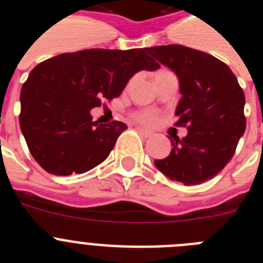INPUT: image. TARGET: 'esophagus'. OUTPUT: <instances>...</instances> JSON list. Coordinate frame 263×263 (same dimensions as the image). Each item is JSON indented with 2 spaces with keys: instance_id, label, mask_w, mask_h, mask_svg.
Wrapping results in <instances>:
<instances>
[{
  "instance_id": "1",
  "label": "esophagus",
  "mask_w": 263,
  "mask_h": 263,
  "mask_svg": "<svg viewBox=\"0 0 263 263\" xmlns=\"http://www.w3.org/2000/svg\"><path fill=\"white\" fill-rule=\"evenodd\" d=\"M137 130H138V133L141 134L142 137H145V138H150V137L153 136V133H150V132H147V130L142 129V127H137Z\"/></svg>"
}]
</instances>
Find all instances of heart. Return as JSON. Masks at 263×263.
Listing matches in <instances>:
<instances>
[{
	"label": "heart",
	"mask_w": 263,
	"mask_h": 263,
	"mask_svg": "<svg viewBox=\"0 0 263 263\" xmlns=\"http://www.w3.org/2000/svg\"><path fill=\"white\" fill-rule=\"evenodd\" d=\"M164 72H168V71H167V69H159V71H157L154 73V78L162 75V73H164ZM133 118L141 125H145V126H150V127L158 125V122L160 121L159 113L155 110H150V109H143V110L136 111V113L133 115Z\"/></svg>",
	"instance_id": "heart-1"
}]
</instances>
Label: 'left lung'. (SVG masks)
Wrapping results in <instances>:
<instances>
[{"instance_id": "1", "label": "left lung", "mask_w": 263, "mask_h": 263, "mask_svg": "<svg viewBox=\"0 0 263 263\" xmlns=\"http://www.w3.org/2000/svg\"><path fill=\"white\" fill-rule=\"evenodd\" d=\"M146 51L178 75L182 99L174 125L188 130L184 138L171 139V153L155 166L183 184L210 180L231 162L245 132L242 88L224 62L203 51L180 45Z\"/></svg>"}]
</instances>
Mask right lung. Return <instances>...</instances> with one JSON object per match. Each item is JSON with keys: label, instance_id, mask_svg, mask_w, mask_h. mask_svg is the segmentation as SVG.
<instances>
[{"label": "right lung", "instance_id": "add662e5", "mask_svg": "<svg viewBox=\"0 0 263 263\" xmlns=\"http://www.w3.org/2000/svg\"><path fill=\"white\" fill-rule=\"evenodd\" d=\"M158 67L146 48H89L39 63L21 90L20 126L32 158L63 176L104 162L127 126L92 121L90 109L120 96L134 73Z\"/></svg>", "mask_w": 263, "mask_h": 263}]
</instances>
